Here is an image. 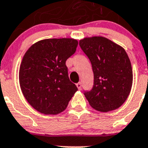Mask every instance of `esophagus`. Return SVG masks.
Wrapping results in <instances>:
<instances>
[{
	"instance_id": "obj_1",
	"label": "esophagus",
	"mask_w": 148,
	"mask_h": 148,
	"mask_svg": "<svg viewBox=\"0 0 148 148\" xmlns=\"http://www.w3.org/2000/svg\"><path fill=\"white\" fill-rule=\"evenodd\" d=\"M76 86H77V87H78V90H81V89H82V83H81V82H78V83H77Z\"/></svg>"
}]
</instances>
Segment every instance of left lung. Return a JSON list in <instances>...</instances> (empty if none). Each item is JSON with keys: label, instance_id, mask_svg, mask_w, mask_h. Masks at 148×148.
<instances>
[{"label": "left lung", "instance_id": "obj_1", "mask_svg": "<svg viewBox=\"0 0 148 148\" xmlns=\"http://www.w3.org/2000/svg\"><path fill=\"white\" fill-rule=\"evenodd\" d=\"M79 45L93 71V87L84 93L89 104L100 112L119 108L127 99L133 84V70L127 53L101 36L85 38Z\"/></svg>", "mask_w": 148, "mask_h": 148}]
</instances>
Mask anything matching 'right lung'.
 <instances>
[{"label": "right lung", "instance_id": "add662e5", "mask_svg": "<svg viewBox=\"0 0 148 148\" xmlns=\"http://www.w3.org/2000/svg\"><path fill=\"white\" fill-rule=\"evenodd\" d=\"M78 40L50 38L32 44L23 56L19 70L22 93L34 109L56 115L67 107L78 90L68 76L66 61L76 50Z\"/></svg>", "mask_w": 148, "mask_h": 148}]
</instances>
